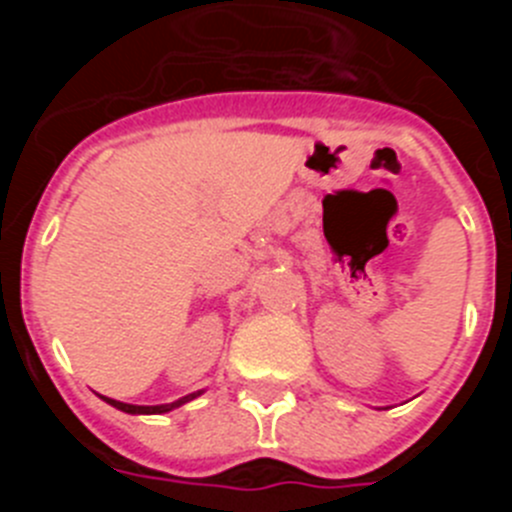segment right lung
I'll use <instances>...</instances> for the list:
<instances>
[{
  "mask_svg": "<svg viewBox=\"0 0 512 512\" xmlns=\"http://www.w3.org/2000/svg\"><path fill=\"white\" fill-rule=\"evenodd\" d=\"M202 395V390L200 392H192V395H187V397H179V400L176 402H169V405H128V402H117V400H110V397H102L104 402H110L112 408H117V410H122V413H130V415H161V413H169V410H174V408H179V405H184V402H189V400H194V397H200Z\"/></svg>",
  "mask_w": 512,
  "mask_h": 512,
  "instance_id": "add662e5",
  "label": "right lung"
}]
</instances>
